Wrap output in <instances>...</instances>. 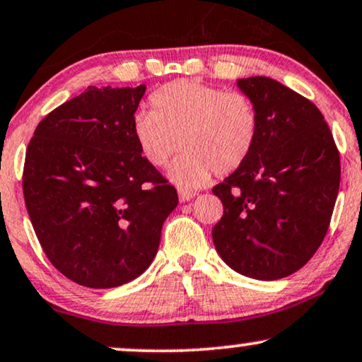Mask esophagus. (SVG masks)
Segmentation results:
<instances>
[{
  "mask_svg": "<svg viewBox=\"0 0 362 362\" xmlns=\"http://www.w3.org/2000/svg\"><path fill=\"white\" fill-rule=\"evenodd\" d=\"M197 194L195 192L192 190H187V189H178V199H180V202H189L194 199Z\"/></svg>",
  "mask_w": 362,
  "mask_h": 362,
  "instance_id": "obj_1",
  "label": "esophagus"
}]
</instances>
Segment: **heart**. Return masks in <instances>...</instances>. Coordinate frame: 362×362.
I'll list each match as a JSON object with an SVG mask.
<instances>
[{"instance_id": "obj_1", "label": "heart", "mask_w": 362, "mask_h": 362, "mask_svg": "<svg viewBox=\"0 0 362 362\" xmlns=\"http://www.w3.org/2000/svg\"><path fill=\"white\" fill-rule=\"evenodd\" d=\"M151 110L132 119V136L151 167H165L178 148L168 177L182 189H197L211 173L235 172L258 139V114L248 95L180 79L151 95Z\"/></svg>"}]
</instances>
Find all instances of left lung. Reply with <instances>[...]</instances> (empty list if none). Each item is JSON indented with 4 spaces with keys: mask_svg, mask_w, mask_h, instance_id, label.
Masks as SVG:
<instances>
[{
    "mask_svg": "<svg viewBox=\"0 0 362 362\" xmlns=\"http://www.w3.org/2000/svg\"><path fill=\"white\" fill-rule=\"evenodd\" d=\"M237 86L257 109L258 139L243 165L214 187L223 216L211 237L230 268L272 281L305 267L325 240L339 152L311 100L264 76Z\"/></svg>",
    "mask_w": 362,
    "mask_h": 362,
    "instance_id": "8db88e82",
    "label": "left lung"
}]
</instances>
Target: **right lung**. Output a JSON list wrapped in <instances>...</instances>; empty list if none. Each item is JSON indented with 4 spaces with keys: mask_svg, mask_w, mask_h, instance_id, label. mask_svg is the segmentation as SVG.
<instances>
[{
    "mask_svg": "<svg viewBox=\"0 0 362 362\" xmlns=\"http://www.w3.org/2000/svg\"><path fill=\"white\" fill-rule=\"evenodd\" d=\"M146 86H89L37 124L23 194L46 257L71 281L115 288L151 267L175 187L144 160L132 119Z\"/></svg>",
    "mask_w": 362,
    "mask_h": 362,
    "instance_id": "right-lung-1",
    "label": "right lung"
}]
</instances>
